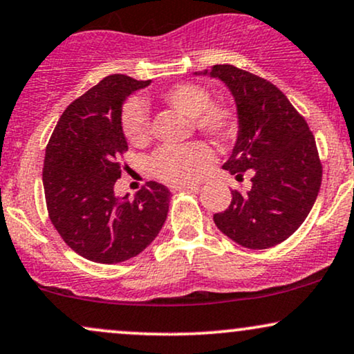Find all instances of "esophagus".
I'll list each match as a JSON object with an SVG mask.
<instances>
[{
  "mask_svg": "<svg viewBox=\"0 0 354 354\" xmlns=\"http://www.w3.org/2000/svg\"><path fill=\"white\" fill-rule=\"evenodd\" d=\"M198 185H183V186H171L173 193H178V191H198Z\"/></svg>",
  "mask_w": 354,
  "mask_h": 354,
  "instance_id": "1",
  "label": "esophagus"
}]
</instances>
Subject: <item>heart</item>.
<instances>
[{
  "label": "heart",
  "mask_w": 354,
  "mask_h": 354,
  "mask_svg": "<svg viewBox=\"0 0 354 354\" xmlns=\"http://www.w3.org/2000/svg\"><path fill=\"white\" fill-rule=\"evenodd\" d=\"M161 100L183 117L193 118V125L218 143H227L237 131L234 110L212 105L211 92L198 84H176L161 93ZM122 131L135 147L150 140L147 105L140 99H130L122 109ZM212 153L204 143L193 142L181 147H165L155 153L151 169L156 178L174 186L191 185L199 180L211 163Z\"/></svg>",
  "instance_id": "heart-1"
}]
</instances>
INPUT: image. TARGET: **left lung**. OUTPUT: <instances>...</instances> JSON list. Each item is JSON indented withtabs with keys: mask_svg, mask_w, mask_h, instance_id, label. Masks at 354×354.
Wrapping results in <instances>:
<instances>
[{
	"mask_svg": "<svg viewBox=\"0 0 354 354\" xmlns=\"http://www.w3.org/2000/svg\"><path fill=\"white\" fill-rule=\"evenodd\" d=\"M218 79L231 92L237 113V138L224 169L250 188L232 191L224 212L214 214L218 229L249 249L274 247L306 219L322 185L317 143L304 117L274 84L229 64L194 72Z\"/></svg>",
	"mask_w": 354,
	"mask_h": 354,
	"instance_id": "left-lung-1",
	"label": "left lung"
}]
</instances>
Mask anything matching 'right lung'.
Here are the masks:
<instances>
[{"label": "right lung", "instance_id": "add662e5", "mask_svg": "<svg viewBox=\"0 0 354 354\" xmlns=\"http://www.w3.org/2000/svg\"><path fill=\"white\" fill-rule=\"evenodd\" d=\"M151 80L115 74L74 100L46 148L42 185L49 218L74 252L97 263L143 252L163 227L171 193L156 181L135 194H115L120 156L129 150L122 107Z\"/></svg>", "mask_w": 354, "mask_h": 354}]
</instances>
